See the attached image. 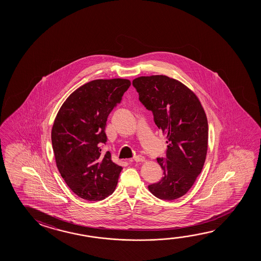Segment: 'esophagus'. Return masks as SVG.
I'll return each instance as SVG.
<instances>
[{"instance_id":"esophagus-1","label":"esophagus","mask_w":261,"mask_h":261,"mask_svg":"<svg viewBox=\"0 0 261 261\" xmlns=\"http://www.w3.org/2000/svg\"><path fill=\"white\" fill-rule=\"evenodd\" d=\"M134 161L137 163L144 162V161H145V158L142 156V155H136V156L134 158Z\"/></svg>"}]
</instances>
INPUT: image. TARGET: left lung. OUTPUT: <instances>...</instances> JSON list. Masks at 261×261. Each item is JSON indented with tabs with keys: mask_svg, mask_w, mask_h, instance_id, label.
<instances>
[{
	"mask_svg": "<svg viewBox=\"0 0 261 261\" xmlns=\"http://www.w3.org/2000/svg\"><path fill=\"white\" fill-rule=\"evenodd\" d=\"M133 86L167 136L166 158H156L164 176L148 189L163 200L179 198L191 188L205 163L208 124L204 108L191 90L166 75L137 77Z\"/></svg>",
	"mask_w": 261,
	"mask_h": 261,
	"instance_id": "obj_1",
	"label": "left lung"
}]
</instances>
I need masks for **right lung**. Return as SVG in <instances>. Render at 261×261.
<instances>
[{"label":"right lung","mask_w":261,"mask_h":261,"mask_svg":"<svg viewBox=\"0 0 261 261\" xmlns=\"http://www.w3.org/2000/svg\"><path fill=\"white\" fill-rule=\"evenodd\" d=\"M131 82L98 79L70 94L51 128L56 166L70 189L86 200H103L115 191L122 167L101 153L107 140V117Z\"/></svg>","instance_id":"1"}]
</instances>
